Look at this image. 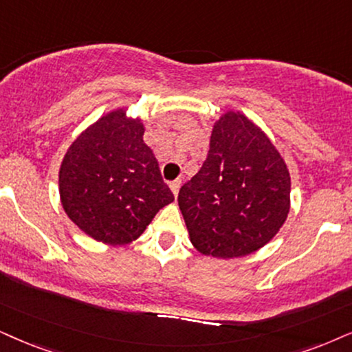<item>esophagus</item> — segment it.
I'll return each mask as SVG.
<instances>
[{
    "label": "esophagus",
    "mask_w": 352,
    "mask_h": 352,
    "mask_svg": "<svg viewBox=\"0 0 352 352\" xmlns=\"http://www.w3.org/2000/svg\"><path fill=\"white\" fill-rule=\"evenodd\" d=\"M180 184H182V180H173V182H170V190H172L173 197H177V195H179Z\"/></svg>",
    "instance_id": "obj_1"
}]
</instances>
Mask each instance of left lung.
Listing matches in <instances>:
<instances>
[{
    "mask_svg": "<svg viewBox=\"0 0 352 352\" xmlns=\"http://www.w3.org/2000/svg\"><path fill=\"white\" fill-rule=\"evenodd\" d=\"M190 242L204 256H247L273 240L291 209L286 161L258 124L226 110L212 124L209 153L180 188Z\"/></svg>",
    "mask_w": 352,
    "mask_h": 352,
    "instance_id": "8db88e82",
    "label": "left lung"
}]
</instances>
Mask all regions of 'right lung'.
<instances>
[{
    "instance_id": "1",
    "label": "right lung",
    "mask_w": 352,
    "mask_h": 352,
    "mask_svg": "<svg viewBox=\"0 0 352 352\" xmlns=\"http://www.w3.org/2000/svg\"><path fill=\"white\" fill-rule=\"evenodd\" d=\"M126 110L117 107L79 133L58 173L66 216L89 237L110 247L136 240L173 201L143 140V120Z\"/></svg>"
}]
</instances>
